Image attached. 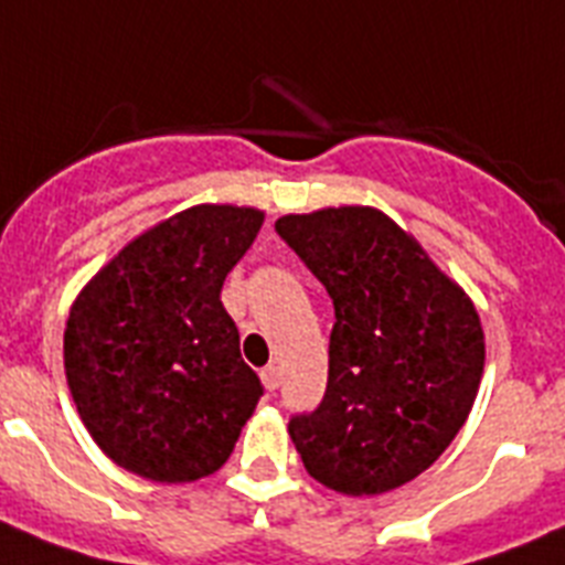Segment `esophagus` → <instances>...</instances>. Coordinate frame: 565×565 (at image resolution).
<instances>
[{
    "label": "esophagus",
    "mask_w": 565,
    "mask_h": 565,
    "mask_svg": "<svg viewBox=\"0 0 565 565\" xmlns=\"http://www.w3.org/2000/svg\"><path fill=\"white\" fill-rule=\"evenodd\" d=\"M262 384L267 392H276L278 386H281V370H278V366H264Z\"/></svg>",
    "instance_id": "obj_1"
}]
</instances>
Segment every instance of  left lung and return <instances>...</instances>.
<instances>
[{
	"mask_svg": "<svg viewBox=\"0 0 565 565\" xmlns=\"http://www.w3.org/2000/svg\"><path fill=\"white\" fill-rule=\"evenodd\" d=\"M276 230L335 307L327 392L289 420V438L332 492L404 487L444 455L478 398L487 341L472 298L377 207L289 213Z\"/></svg>",
	"mask_w": 565,
	"mask_h": 565,
	"instance_id": "1",
	"label": "left lung"
}]
</instances>
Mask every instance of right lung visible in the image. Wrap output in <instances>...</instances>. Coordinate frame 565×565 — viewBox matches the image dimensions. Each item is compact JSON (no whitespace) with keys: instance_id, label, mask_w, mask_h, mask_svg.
Segmentation results:
<instances>
[{"instance_id":"right-lung-1","label":"right lung","mask_w":565,"mask_h":565,"mask_svg":"<svg viewBox=\"0 0 565 565\" xmlns=\"http://www.w3.org/2000/svg\"><path fill=\"white\" fill-rule=\"evenodd\" d=\"M264 210L195 204L136 235L82 287L65 327V375L102 452L153 483L227 463L264 395L222 303Z\"/></svg>"}]
</instances>
